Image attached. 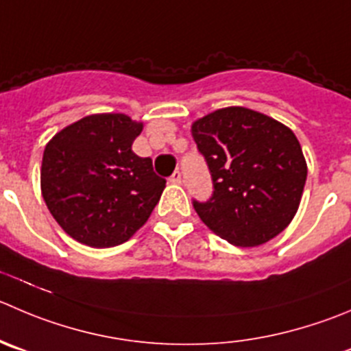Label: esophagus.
Masks as SVG:
<instances>
[{"mask_svg": "<svg viewBox=\"0 0 351 351\" xmlns=\"http://www.w3.org/2000/svg\"><path fill=\"white\" fill-rule=\"evenodd\" d=\"M169 181L172 182V184H181V181H182V173H181V170H176V172H173L172 176H170Z\"/></svg>", "mask_w": 351, "mask_h": 351, "instance_id": "1", "label": "esophagus"}]
</instances>
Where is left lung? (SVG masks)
<instances>
[{"mask_svg":"<svg viewBox=\"0 0 351 351\" xmlns=\"http://www.w3.org/2000/svg\"><path fill=\"white\" fill-rule=\"evenodd\" d=\"M212 176L196 213L217 236L236 246H258L285 231L306 181V162L291 129L263 113L229 106L191 128Z\"/></svg>","mask_w":351,"mask_h":351,"instance_id":"8db88e82","label":"left lung"}]
</instances>
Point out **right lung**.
<instances>
[{
	"mask_svg": "<svg viewBox=\"0 0 351 351\" xmlns=\"http://www.w3.org/2000/svg\"><path fill=\"white\" fill-rule=\"evenodd\" d=\"M143 123L123 113L77 120L46 145L41 191L60 228L95 248L122 245L152 215L165 188L152 158L132 152Z\"/></svg>",
	"mask_w": 351,
	"mask_h": 351,
	"instance_id": "obj_1",
	"label": "right lung"
}]
</instances>
